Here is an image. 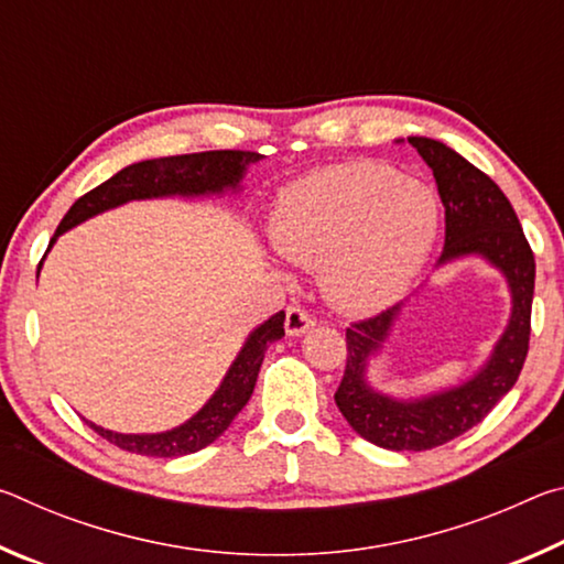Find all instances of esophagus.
<instances>
[{"label":"esophagus","instance_id":"1","mask_svg":"<svg viewBox=\"0 0 564 564\" xmlns=\"http://www.w3.org/2000/svg\"><path fill=\"white\" fill-rule=\"evenodd\" d=\"M313 326H316V318L305 308H301V305H291L289 313H285V333L289 336H303Z\"/></svg>","mask_w":564,"mask_h":564}]
</instances>
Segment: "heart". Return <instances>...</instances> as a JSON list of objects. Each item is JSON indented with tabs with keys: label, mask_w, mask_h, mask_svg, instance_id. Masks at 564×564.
<instances>
[{
	"label": "heart",
	"mask_w": 564,
	"mask_h": 564,
	"mask_svg": "<svg viewBox=\"0 0 564 564\" xmlns=\"http://www.w3.org/2000/svg\"><path fill=\"white\" fill-rule=\"evenodd\" d=\"M441 206L431 188L395 169L356 161L313 171L283 191L271 238L283 259L321 265L340 311L368 313L405 293L435 243Z\"/></svg>",
	"instance_id": "heart-1"
}]
</instances>
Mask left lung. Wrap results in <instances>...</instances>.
I'll return each instance as SVG.
<instances>
[{"instance_id": "1", "label": "left lung", "mask_w": 564, "mask_h": 564, "mask_svg": "<svg viewBox=\"0 0 564 564\" xmlns=\"http://www.w3.org/2000/svg\"><path fill=\"white\" fill-rule=\"evenodd\" d=\"M410 144L433 169L445 206V246L441 263L465 253H480L508 275L512 318L488 366L465 386L415 403L373 393L366 386L368 356L386 340L398 305L346 328V373L336 390V405L352 431L386 451H433L482 423L518 383L530 348L534 291V256L518 214L495 181L435 139L410 137Z\"/></svg>"}]
</instances>
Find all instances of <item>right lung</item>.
<instances>
[{
	"label": "right lung",
	"mask_w": 564,
	"mask_h": 564,
	"mask_svg": "<svg viewBox=\"0 0 564 564\" xmlns=\"http://www.w3.org/2000/svg\"><path fill=\"white\" fill-rule=\"evenodd\" d=\"M261 154L256 151H202V154H181V156H164L139 161L121 169L117 176L104 181L101 186L91 188L89 194L76 198L74 206L62 218L56 228V236L64 234L66 228L87 221L89 216H97L107 208L119 206L131 198H151V196H171V194H206V191H224L226 186H236L241 181L248 164L259 161ZM42 265V261H40ZM285 313L279 311L275 316L263 323L261 328L251 333L246 340L243 350L238 352L236 362L228 370L221 388L216 390L214 398L188 420V423L174 427L169 433L159 435H121L104 431V427L89 423L94 433H99L104 441L121 447L127 453L149 455V457H178L198 453L202 447L212 445L221 435L234 417L241 413V408L248 403L253 393L256 378H259L263 352L273 340L285 336L283 330Z\"/></svg>",
	"instance_id": "1"
}]
</instances>
